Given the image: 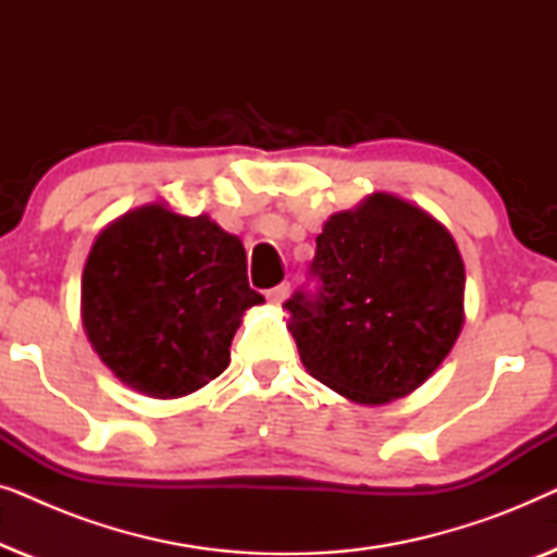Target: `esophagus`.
Wrapping results in <instances>:
<instances>
[{
	"mask_svg": "<svg viewBox=\"0 0 557 557\" xmlns=\"http://www.w3.org/2000/svg\"><path fill=\"white\" fill-rule=\"evenodd\" d=\"M288 294H292V284L284 281V284L269 288V292H265V299H269L271 304H284L288 299Z\"/></svg>",
	"mask_w": 557,
	"mask_h": 557,
	"instance_id": "1",
	"label": "esophagus"
}]
</instances>
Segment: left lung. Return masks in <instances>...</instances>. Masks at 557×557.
Segmentation results:
<instances>
[{"label": "left lung", "mask_w": 557, "mask_h": 557, "mask_svg": "<svg viewBox=\"0 0 557 557\" xmlns=\"http://www.w3.org/2000/svg\"><path fill=\"white\" fill-rule=\"evenodd\" d=\"M317 292L284 304L304 368L362 406L413 393L463 324V261L429 212L375 193L332 215L309 265Z\"/></svg>", "instance_id": "left-lung-1"}]
</instances>
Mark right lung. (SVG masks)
Segmentation results:
<instances>
[{
	"mask_svg": "<svg viewBox=\"0 0 557 557\" xmlns=\"http://www.w3.org/2000/svg\"><path fill=\"white\" fill-rule=\"evenodd\" d=\"M256 304L263 296L248 286L240 238L159 202L103 227L81 281L83 326L101 362L159 400L215 380Z\"/></svg>",
	"mask_w": 557,
	"mask_h": 557,
	"instance_id": "1",
	"label": "right lung"
}]
</instances>
